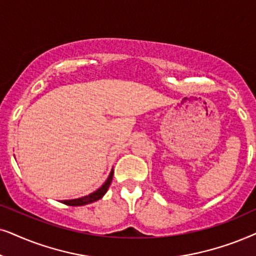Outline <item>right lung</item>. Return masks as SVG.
Segmentation results:
<instances>
[{
  "instance_id": "1",
  "label": "right lung",
  "mask_w": 256,
  "mask_h": 256,
  "mask_svg": "<svg viewBox=\"0 0 256 256\" xmlns=\"http://www.w3.org/2000/svg\"><path fill=\"white\" fill-rule=\"evenodd\" d=\"M112 176H114V170H111V172H110V174H108V178L106 179V182H105L97 190H94V193H90L88 196L78 198V199L62 200V204H66V205H68V206H84V205H88V204L97 202V200L102 199V198L104 196V194L108 192V187H110V184L112 182Z\"/></svg>"
}]
</instances>
